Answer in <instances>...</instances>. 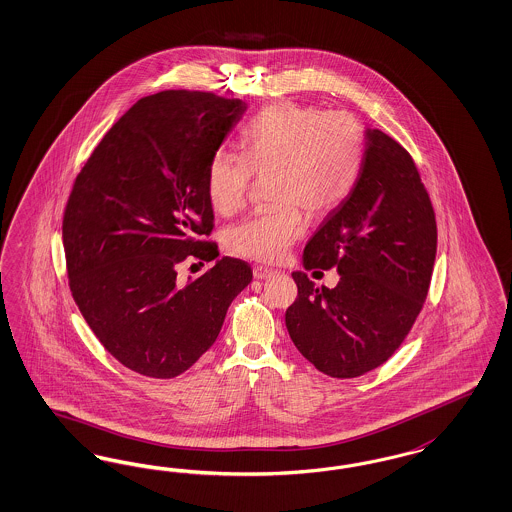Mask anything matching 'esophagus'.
Segmentation results:
<instances>
[{"label":"esophagus","mask_w":512,"mask_h":512,"mask_svg":"<svg viewBox=\"0 0 512 512\" xmlns=\"http://www.w3.org/2000/svg\"><path fill=\"white\" fill-rule=\"evenodd\" d=\"M252 273H254V279H260V281H265V279H271L273 275H277V271H275V269H269V267H262V265H256Z\"/></svg>","instance_id":"34e87169"}]
</instances>
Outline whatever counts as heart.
I'll return each mask as SVG.
<instances>
[{"label":"heart","mask_w":512,"mask_h":512,"mask_svg":"<svg viewBox=\"0 0 512 512\" xmlns=\"http://www.w3.org/2000/svg\"><path fill=\"white\" fill-rule=\"evenodd\" d=\"M241 156L216 150L205 188L218 215H233L247 201L254 177L267 179L271 209L233 224L224 235L228 252L275 264L305 231L299 209L311 218L341 207L362 175L365 132L345 111L275 103L258 111L241 132Z\"/></svg>","instance_id":"b5f03b06"}]
</instances>
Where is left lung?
<instances>
[{"label": "left lung", "mask_w": 512, "mask_h": 512, "mask_svg": "<svg viewBox=\"0 0 512 512\" xmlns=\"http://www.w3.org/2000/svg\"><path fill=\"white\" fill-rule=\"evenodd\" d=\"M435 252V211L413 156L390 135L367 130L356 188L303 250L307 271L337 267L341 279L326 288L292 273L297 299L286 328L297 350L333 379L388 362L424 307Z\"/></svg>", "instance_id": "obj_1"}]
</instances>
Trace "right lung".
<instances>
[{
    "instance_id": "obj_1",
    "label": "right lung",
    "mask_w": 512,
    "mask_h": 512,
    "mask_svg": "<svg viewBox=\"0 0 512 512\" xmlns=\"http://www.w3.org/2000/svg\"><path fill=\"white\" fill-rule=\"evenodd\" d=\"M245 109L198 90L141 98L73 182L62 220L71 296L103 348L139 375L190 369L252 281L250 265L228 256L177 279L184 262L218 256L205 171Z\"/></svg>"
}]
</instances>
